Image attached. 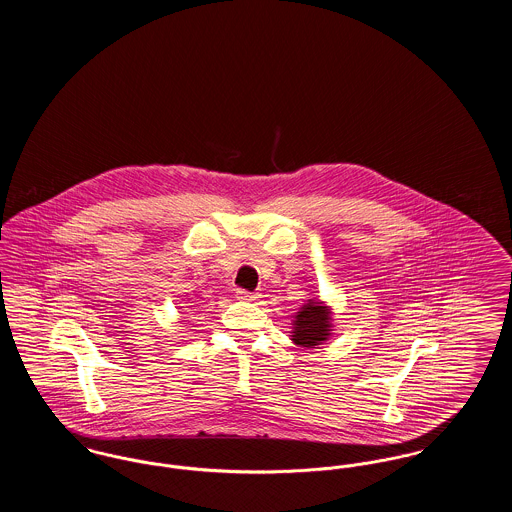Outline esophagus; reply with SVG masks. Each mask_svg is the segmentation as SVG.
Instances as JSON below:
<instances>
[{"label":"esophagus","instance_id":"1","mask_svg":"<svg viewBox=\"0 0 512 512\" xmlns=\"http://www.w3.org/2000/svg\"><path fill=\"white\" fill-rule=\"evenodd\" d=\"M238 297L244 299V301H257L259 299V293L245 292V290H238Z\"/></svg>","mask_w":512,"mask_h":512}]
</instances>
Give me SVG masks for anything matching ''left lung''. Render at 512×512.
<instances>
[{
  "instance_id": "obj_1",
  "label": "left lung",
  "mask_w": 512,
  "mask_h": 512,
  "mask_svg": "<svg viewBox=\"0 0 512 512\" xmlns=\"http://www.w3.org/2000/svg\"><path fill=\"white\" fill-rule=\"evenodd\" d=\"M332 309L317 297L309 299L301 305V309L293 315L292 341L299 347L311 349L318 347L332 336Z\"/></svg>"
}]
</instances>
